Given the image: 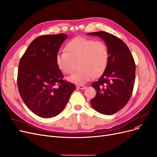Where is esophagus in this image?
I'll use <instances>...</instances> for the list:
<instances>
[{"label":"esophagus","instance_id":"esophagus-1","mask_svg":"<svg viewBox=\"0 0 157 157\" xmlns=\"http://www.w3.org/2000/svg\"><path fill=\"white\" fill-rule=\"evenodd\" d=\"M76 87L78 89H85L86 88V86L82 85H77Z\"/></svg>","mask_w":157,"mask_h":157}]
</instances>
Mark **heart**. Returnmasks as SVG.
<instances>
[{
  "label": "heart",
  "instance_id": "obj_1",
  "mask_svg": "<svg viewBox=\"0 0 157 157\" xmlns=\"http://www.w3.org/2000/svg\"><path fill=\"white\" fill-rule=\"evenodd\" d=\"M65 51L57 53L55 63L63 74H69L78 62V70L68 78L70 82L85 83L100 76L107 67L109 50L103 41L76 37L67 44Z\"/></svg>",
  "mask_w": 157,
  "mask_h": 157
}]
</instances>
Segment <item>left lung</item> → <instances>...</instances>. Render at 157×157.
Here are the masks:
<instances>
[{"instance_id":"8db88e82","label":"left lung","mask_w":157,"mask_h":157,"mask_svg":"<svg viewBox=\"0 0 157 157\" xmlns=\"http://www.w3.org/2000/svg\"><path fill=\"white\" fill-rule=\"evenodd\" d=\"M103 39L109 50V60L100 78L91 84L97 91L90 100L92 107L104 115L119 112L128 103L135 82L136 64L126 44L105 31L87 33Z\"/></svg>"}]
</instances>
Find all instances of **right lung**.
<instances>
[{"instance_id":"obj_1","label":"right lung","mask_w":157,"mask_h":157,"mask_svg":"<svg viewBox=\"0 0 157 157\" xmlns=\"http://www.w3.org/2000/svg\"><path fill=\"white\" fill-rule=\"evenodd\" d=\"M65 34L42 35L35 38L20 59L17 87L28 108L42 118L55 117L67 105L75 85L63 79L55 63Z\"/></svg>"}]
</instances>
